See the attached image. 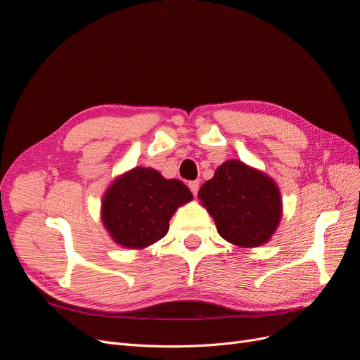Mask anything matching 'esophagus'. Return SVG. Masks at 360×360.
Masks as SVG:
<instances>
[{"label": "esophagus", "instance_id": "obj_1", "mask_svg": "<svg viewBox=\"0 0 360 360\" xmlns=\"http://www.w3.org/2000/svg\"><path fill=\"white\" fill-rule=\"evenodd\" d=\"M189 189L191 192L197 197L198 195V191H200V181L198 180H193V181H189Z\"/></svg>", "mask_w": 360, "mask_h": 360}]
</instances>
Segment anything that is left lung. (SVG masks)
<instances>
[{"mask_svg": "<svg viewBox=\"0 0 360 360\" xmlns=\"http://www.w3.org/2000/svg\"><path fill=\"white\" fill-rule=\"evenodd\" d=\"M198 197L213 216L217 231L237 246L266 243L281 221V195L266 174L228 160L205 181Z\"/></svg>", "mask_w": 360, "mask_h": 360, "instance_id": "obj_1", "label": "left lung"}]
</instances>
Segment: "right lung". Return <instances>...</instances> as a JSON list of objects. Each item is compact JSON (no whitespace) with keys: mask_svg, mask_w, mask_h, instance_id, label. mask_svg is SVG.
<instances>
[{"mask_svg":"<svg viewBox=\"0 0 360 360\" xmlns=\"http://www.w3.org/2000/svg\"><path fill=\"white\" fill-rule=\"evenodd\" d=\"M191 200L183 181L138 167L118 177L105 193L102 221L115 243L141 249L165 237L174 212Z\"/></svg>","mask_w":360,"mask_h":360,"instance_id":"obj_1","label":"right lung"}]
</instances>
